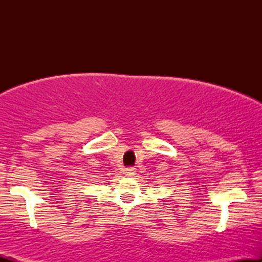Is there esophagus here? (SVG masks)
Instances as JSON below:
<instances>
[{
	"mask_svg": "<svg viewBox=\"0 0 262 262\" xmlns=\"http://www.w3.org/2000/svg\"><path fill=\"white\" fill-rule=\"evenodd\" d=\"M135 172H137V171H135L134 167H128V169L124 170V175L125 176H134Z\"/></svg>",
	"mask_w": 262,
	"mask_h": 262,
	"instance_id": "obj_1",
	"label": "esophagus"
}]
</instances>
